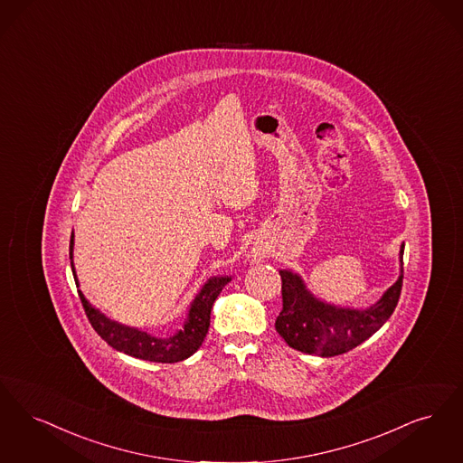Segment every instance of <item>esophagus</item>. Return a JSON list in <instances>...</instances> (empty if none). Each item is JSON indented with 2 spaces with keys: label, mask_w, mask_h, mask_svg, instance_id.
Instances as JSON below:
<instances>
[{
  "label": "esophagus",
  "mask_w": 463,
  "mask_h": 463,
  "mask_svg": "<svg viewBox=\"0 0 463 463\" xmlns=\"http://www.w3.org/2000/svg\"><path fill=\"white\" fill-rule=\"evenodd\" d=\"M266 258V249L262 245H254L250 249V260L256 262H261Z\"/></svg>",
  "instance_id": "esophagus-1"
}]
</instances>
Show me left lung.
<instances>
[{
	"mask_svg": "<svg viewBox=\"0 0 463 463\" xmlns=\"http://www.w3.org/2000/svg\"><path fill=\"white\" fill-rule=\"evenodd\" d=\"M402 252L400 277L375 304L358 309L344 307L317 298L292 269H280L283 307L275 322L277 332L292 349L330 358L344 354L372 337L389 320L400 301L402 287Z\"/></svg>",
	"mask_w": 463,
	"mask_h": 463,
	"instance_id": "1",
	"label": "left lung"
}]
</instances>
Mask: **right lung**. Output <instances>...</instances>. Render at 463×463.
Segmentation results:
<instances>
[{
    "mask_svg": "<svg viewBox=\"0 0 463 463\" xmlns=\"http://www.w3.org/2000/svg\"><path fill=\"white\" fill-rule=\"evenodd\" d=\"M69 258H71L74 280L80 287V280L74 268V232L71 235ZM228 282H232V277L222 275V277H211L207 282L203 283L188 307V315L183 326L173 335H165V337L152 335L137 326H128L116 320H110L101 313L99 307H95L91 302L88 301L80 290L78 292L91 326L95 328V332L100 335L101 339L109 345H112L116 351H121L124 354H129L133 358L145 360V362L176 363L190 358L201 347L211 325L213 304L220 296L222 287Z\"/></svg>",
    "mask_w": 463,
    "mask_h": 463,
    "instance_id": "obj_1",
    "label": "right lung"
}]
</instances>
